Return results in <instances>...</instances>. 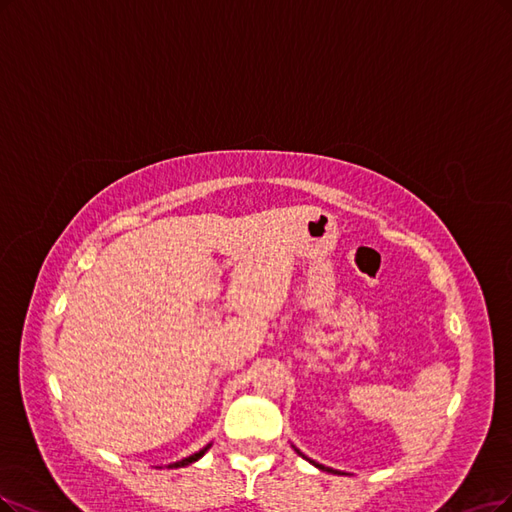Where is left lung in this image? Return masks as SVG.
Segmentation results:
<instances>
[{
  "instance_id": "1",
  "label": "left lung",
  "mask_w": 512,
  "mask_h": 512,
  "mask_svg": "<svg viewBox=\"0 0 512 512\" xmlns=\"http://www.w3.org/2000/svg\"><path fill=\"white\" fill-rule=\"evenodd\" d=\"M291 447H293V449H295V451H297V453H299V456H301V458H306V460H308V462H310V464H314V466H316V468H318V470H325V472H333V475H344V472H339V470H333V468H329V466H323V464H318V462H314V460H310V458H308V456H304V453H301V451H299V449H297V447H295V445H291Z\"/></svg>"
}]
</instances>
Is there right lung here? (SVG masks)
Segmentation results:
<instances>
[{"mask_svg":"<svg viewBox=\"0 0 512 512\" xmlns=\"http://www.w3.org/2000/svg\"><path fill=\"white\" fill-rule=\"evenodd\" d=\"M211 445L213 443H208L206 447H202L200 451H196V453H192V456H187V458H183V460H179V462H175V464H168V468H183V466H189V464H194V462H198L204 453L211 449Z\"/></svg>","mask_w":512,"mask_h":512,"instance_id":"obj_1","label":"right lung"}]
</instances>
